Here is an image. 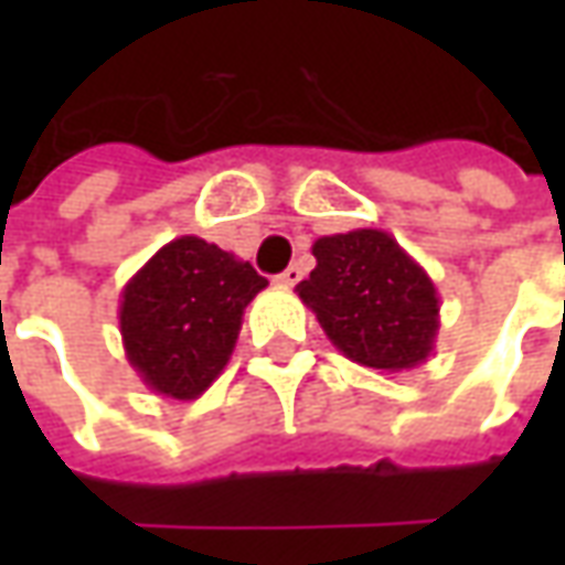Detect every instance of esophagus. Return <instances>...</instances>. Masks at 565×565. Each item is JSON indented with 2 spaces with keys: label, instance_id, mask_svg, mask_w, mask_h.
Segmentation results:
<instances>
[{
  "label": "esophagus",
  "instance_id": "obj_1",
  "mask_svg": "<svg viewBox=\"0 0 565 565\" xmlns=\"http://www.w3.org/2000/svg\"><path fill=\"white\" fill-rule=\"evenodd\" d=\"M275 281L281 284V287H294V284L302 281V269H299V266H290V269H284Z\"/></svg>",
  "mask_w": 565,
  "mask_h": 565
}]
</instances>
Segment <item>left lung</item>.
<instances>
[{
    "mask_svg": "<svg viewBox=\"0 0 565 565\" xmlns=\"http://www.w3.org/2000/svg\"><path fill=\"white\" fill-rule=\"evenodd\" d=\"M311 254L318 266L296 294L348 360L381 372L426 363L438 335L436 284L391 233L323 235Z\"/></svg>",
    "mask_w": 565,
    "mask_h": 565,
    "instance_id": "left-lung-1",
    "label": "left lung"
}]
</instances>
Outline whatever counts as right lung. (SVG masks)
Masks as SVG:
<instances>
[{"label": "right lung", "mask_w": 565, "mask_h": 565, "mask_svg": "<svg viewBox=\"0 0 565 565\" xmlns=\"http://www.w3.org/2000/svg\"><path fill=\"white\" fill-rule=\"evenodd\" d=\"M250 263L199 235L162 245L120 294L129 366L157 396L196 399L233 356L242 315L266 290Z\"/></svg>", "instance_id": "right-lung-1"}]
</instances>
